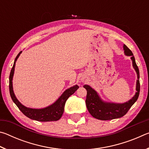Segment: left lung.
I'll return each mask as SVG.
<instances>
[{
  "label": "left lung",
  "instance_id": "8db88e82",
  "mask_svg": "<svg viewBox=\"0 0 149 149\" xmlns=\"http://www.w3.org/2000/svg\"><path fill=\"white\" fill-rule=\"evenodd\" d=\"M123 49L126 55L130 56L133 62V66L137 74V78L139 79V70L136 64L135 57L132 50L125 45H123ZM87 90L86 106L89 113L93 117L98 120H108L119 118L127 114L128 110L132 105L137 101L140 92V82L137 81V93L132 99L123 104H114V103H107L102 101L98 96L97 92L89 85H85L84 86Z\"/></svg>",
  "mask_w": 149,
  "mask_h": 149
}]
</instances>
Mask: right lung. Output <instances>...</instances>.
Segmentation results:
<instances>
[{"label":"right lung","mask_w":149,"mask_h":149,"mask_svg":"<svg viewBox=\"0 0 149 149\" xmlns=\"http://www.w3.org/2000/svg\"><path fill=\"white\" fill-rule=\"evenodd\" d=\"M21 52L22 51L19 52V54L16 57V58H15L13 67L11 70L9 76V90L12 100L18 107L20 111L30 119L39 121V122H50V121H57L60 120V118L62 117L63 113H64L65 103L66 102L67 99L76 91L79 87L77 85H75V86L67 89L56 102H54L53 104L50 105L47 108H42V109H32V108H29L24 107L15 97L13 88H12V81L14 72L15 63H16L17 58L19 57Z\"/></svg>","instance_id":"right-lung-1"}]
</instances>
